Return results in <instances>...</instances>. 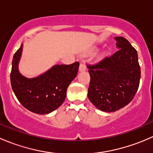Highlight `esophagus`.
Returning a JSON list of instances; mask_svg holds the SVG:
<instances>
[{"label": "esophagus", "mask_w": 153, "mask_h": 153, "mask_svg": "<svg viewBox=\"0 0 153 153\" xmlns=\"http://www.w3.org/2000/svg\"><path fill=\"white\" fill-rule=\"evenodd\" d=\"M86 69V67L85 65V64H84V62H81V64H80V66H79V70L81 71V72H83V71H85Z\"/></svg>", "instance_id": "34e87169"}]
</instances>
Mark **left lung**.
I'll list each match as a JSON object with an SVG mask.
<instances>
[{"instance_id":"left-lung-1","label":"left lung","mask_w":153,"mask_h":153,"mask_svg":"<svg viewBox=\"0 0 153 153\" xmlns=\"http://www.w3.org/2000/svg\"><path fill=\"white\" fill-rule=\"evenodd\" d=\"M118 50L95 64H87L90 75L88 98L104 112H114L132 101L138 91L141 68L138 53L123 37H116Z\"/></svg>"}]
</instances>
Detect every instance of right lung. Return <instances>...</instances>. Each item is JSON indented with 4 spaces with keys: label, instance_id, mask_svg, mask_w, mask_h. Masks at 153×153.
Here are the masks:
<instances>
[{
    "label": "right lung",
    "instance_id": "right-lung-1",
    "mask_svg": "<svg viewBox=\"0 0 153 153\" xmlns=\"http://www.w3.org/2000/svg\"><path fill=\"white\" fill-rule=\"evenodd\" d=\"M23 44L12 59L10 81L19 102L34 113L47 114L58 109L65 100L69 84L76 77L79 62L69 65H55L43 75L27 78L18 71Z\"/></svg>",
    "mask_w": 153,
    "mask_h": 153
}]
</instances>
